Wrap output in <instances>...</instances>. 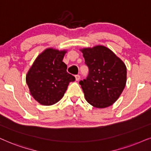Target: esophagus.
Returning a JSON list of instances; mask_svg holds the SVG:
<instances>
[{"mask_svg":"<svg viewBox=\"0 0 151 151\" xmlns=\"http://www.w3.org/2000/svg\"><path fill=\"white\" fill-rule=\"evenodd\" d=\"M75 79H76V81H79V80L80 79V76L79 75V74H77V75L75 76Z\"/></svg>","mask_w":151,"mask_h":151,"instance_id":"esophagus-1","label":"esophagus"}]
</instances>
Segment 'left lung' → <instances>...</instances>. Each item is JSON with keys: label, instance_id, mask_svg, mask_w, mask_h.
<instances>
[{"label": "left lung", "instance_id": "left-lung-1", "mask_svg": "<svg viewBox=\"0 0 151 151\" xmlns=\"http://www.w3.org/2000/svg\"><path fill=\"white\" fill-rule=\"evenodd\" d=\"M80 50L89 68L88 77L79 81L86 100L98 108L112 105L126 86L125 63L105 46L96 45Z\"/></svg>", "mask_w": 151, "mask_h": 151}]
</instances>
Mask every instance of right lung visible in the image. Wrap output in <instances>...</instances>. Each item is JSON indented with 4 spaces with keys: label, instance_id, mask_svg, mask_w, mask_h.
Returning <instances> with one entry per match:
<instances>
[{
    "label": "right lung",
    "instance_id": "right-lung-1",
    "mask_svg": "<svg viewBox=\"0 0 151 151\" xmlns=\"http://www.w3.org/2000/svg\"><path fill=\"white\" fill-rule=\"evenodd\" d=\"M66 50L47 48L37 57L26 75V83L31 95L43 106L60 101L75 77L67 72L63 62Z\"/></svg>",
    "mask_w": 151,
    "mask_h": 151
}]
</instances>
